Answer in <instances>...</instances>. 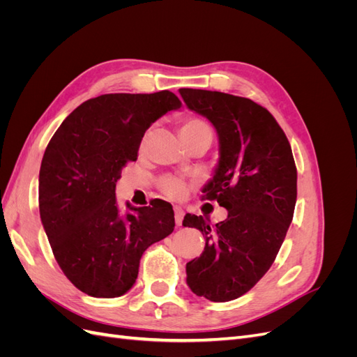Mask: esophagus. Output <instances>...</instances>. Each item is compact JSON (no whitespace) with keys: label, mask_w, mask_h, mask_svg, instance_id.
<instances>
[{"label":"esophagus","mask_w":357,"mask_h":357,"mask_svg":"<svg viewBox=\"0 0 357 357\" xmlns=\"http://www.w3.org/2000/svg\"><path fill=\"white\" fill-rule=\"evenodd\" d=\"M174 214H176V225L181 226L183 223V215H185V211H183L180 207L174 208Z\"/></svg>","instance_id":"1"}]
</instances>
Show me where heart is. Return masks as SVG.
Here are the masks:
<instances>
[{"label": "heart", "mask_w": 357, "mask_h": 357, "mask_svg": "<svg viewBox=\"0 0 357 357\" xmlns=\"http://www.w3.org/2000/svg\"><path fill=\"white\" fill-rule=\"evenodd\" d=\"M178 134L180 138L183 139V143L192 142V139L197 138H207L211 142L213 129L204 119L197 116H188L185 119H181V122L178 125ZM188 188V183L178 177L165 176L159 180V189L164 195H167L171 199H180L185 197Z\"/></svg>", "instance_id": "b5f03b06"}]
</instances>
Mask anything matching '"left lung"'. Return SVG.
<instances>
[{
    "instance_id": "left-lung-1",
    "label": "left lung",
    "mask_w": 357,
    "mask_h": 357,
    "mask_svg": "<svg viewBox=\"0 0 357 357\" xmlns=\"http://www.w3.org/2000/svg\"><path fill=\"white\" fill-rule=\"evenodd\" d=\"M180 95L218 131L219 165L202 199L228 210L214 226L202 215H185L183 225L205 238L202 255L186 265L188 284L213 302L232 301L275 261L294 219L296 165L286 134L265 107L215 91L183 88Z\"/></svg>"
}]
</instances>
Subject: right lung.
I'll list each match as a JSON object with an SVG mask.
<instances>
[{"mask_svg":"<svg viewBox=\"0 0 357 357\" xmlns=\"http://www.w3.org/2000/svg\"><path fill=\"white\" fill-rule=\"evenodd\" d=\"M181 101L169 91L105 93L80 104L49 142L38 177L43 228L62 273L83 294L116 298L131 289L146 248L174 231L171 204L121 214L116 181L137 160L147 128Z\"/></svg>","mask_w":357,"mask_h":357,"instance_id":"right-lung-1","label":"right lung"}]
</instances>
